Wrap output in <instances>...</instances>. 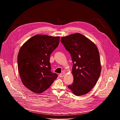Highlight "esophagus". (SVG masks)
I'll return each instance as SVG.
<instances>
[{"mask_svg":"<svg viewBox=\"0 0 120 120\" xmlns=\"http://www.w3.org/2000/svg\"><path fill=\"white\" fill-rule=\"evenodd\" d=\"M64 76V73H61V74L59 75V76L60 77H63Z\"/></svg>","mask_w":120,"mask_h":120,"instance_id":"obj_1","label":"esophagus"}]
</instances>
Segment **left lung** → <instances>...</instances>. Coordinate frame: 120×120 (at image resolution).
Here are the masks:
<instances>
[{
  "instance_id": "8db88e82",
  "label": "left lung",
  "mask_w": 120,
  "mask_h": 120,
  "mask_svg": "<svg viewBox=\"0 0 120 120\" xmlns=\"http://www.w3.org/2000/svg\"><path fill=\"white\" fill-rule=\"evenodd\" d=\"M61 42L70 53L73 63V82L68 88L76 96L86 94L95 85L101 73L97 46L80 33L62 37Z\"/></svg>"
}]
</instances>
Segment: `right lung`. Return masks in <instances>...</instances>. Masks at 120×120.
Here are the masks:
<instances>
[{"label": "right lung", "mask_w": 120, "mask_h": 120, "mask_svg": "<svg viewBox=\"0 0 120 120\" xmlns=\"http://www.w3.org/2000/svg\"><path fill=\"white\" fill-rule=\"evenodd\" d=\"M59 37L35 35L23 44L17 56L18 69L24 86L40 94L47 90L57 79L51 71L50 55L59 43Z\"/></svg>", "instance_id": "right-lung-1"}]
</instances>
